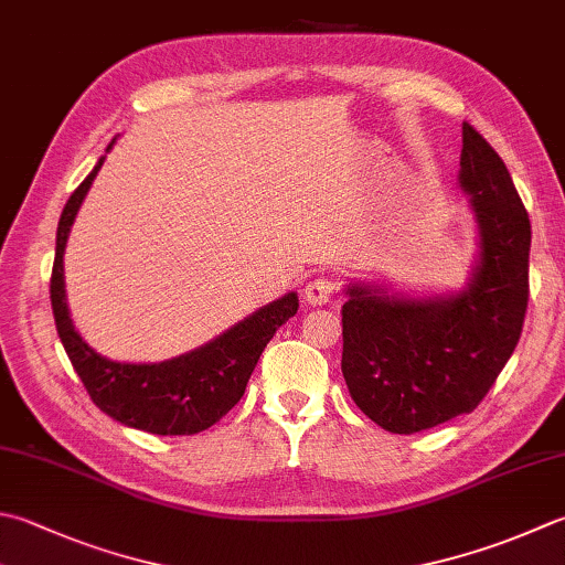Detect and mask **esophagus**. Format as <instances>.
Listing matches in <instances>:
<instances>
[{
	"instance_id": "34e87169",
	"label": "esophagus",
	"mask_w": 565,
	"mask_h": 565,
	"mask_svg": "<svg viewBox=\"0 0 565 565\" xmlns=\"http://www.w3.org/2000/svg\"><path fill=\"white\" fill-rule=\"evenodd\" d=\"M338 289H340V284H338L335 276L320 274V276H316V279H311V281L306 284L303 296H306V301L311 303V306H323V303H328L330 298L338 294Z\"/></svg>"
}]
</instances>
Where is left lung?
I'll return each instance as SVG.
<instances>
[{
  "label": "left lung",
  "mask_w": 565,
  "mask_h": 565,
  "mask_svg": "<svg viewBox=\"0 0 565 565\" xmlns=\"http://www.w3.org/2000/svg\"><path fill=\"white\" fill-rule=\"evenodd\" d=\"M460 185L480 227L468 289L414 301L350 286L342 306V377L362 414L392 434L475 412L522 335L532 225L500 153L468 121Z\"/></svg>",
  "instance_id": "8db88e82"
}]
</instances>
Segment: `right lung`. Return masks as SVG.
Returning <instances> with one entry per match:
<instances>
[{
	"label": "right lung",
	"mask_w": 565,
	"mask_h": 565,
	"mask_svg": "<svg viewBox=\"0 0 565 565\" xmlns=\"http://www.w3.org/2000/svg\"><path fill=\"white\" fill-rule=\"evenodd\" d=\"M109 149L113 143L107 151ZM103 161L105 157L75 188L61 213L51 274L55 330L68 352L73 370L99 412L113 416L119 424L157 436L201 434L242 399L267 342L298 311V296L286 294L207 345L159 364H125L97 355L71 323L63 286V252L77 207L90 191Z\"/></svg>",
	"instance_id": "obj_1"
}]
</instances>
